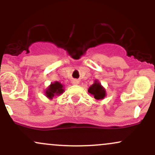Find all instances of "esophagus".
<instances>
[{
    "mask_svg": "<svg viewBox=\"0 0 155 155\" xmlns=\"http://www.w3.org/2000/svg\"><path fill=\"white\" fill-rule=\"evenodd\" d=\"M79 83V80H76V79H74L72 81V84H78Z\"/></svg>",
    "mask_w": 155,
    "mask_h": 155,
    "instance_id": "1",
    "label": "esophagus"
}]
</instances>
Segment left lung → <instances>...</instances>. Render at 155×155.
I'll return each mask as SVG.
<instances>
[{"mask_svg":"<svg viewBox=\"0 0 155 155\" xmlns=\"http://www.w3.org/2000/svg\"><path fill=\"white\" fill-rule=\"evenodd\" d=\"M88 92L93 95L94 97L97 100H101L103 99L106 96V91L103 87L101 86L100 83L95 81L92 86L90 87L88 90Z\"/></svg>","mask_w":155,"mask_h":155,"instance_id":"1","label":"left lung"}]
</instances>
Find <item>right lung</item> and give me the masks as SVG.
<instances>
[{
    "label": "right lung",
    "instance_id": "obj_1",
    "mask_svg": "<svg viewBox=\"0 0 155 155\" xmlns=\"http://www.w3.org/2000/svg\"><path fill=\"white\" fill-rule=\"evenodd\" d=\"M63 87V84H61L60 82L56 81V82L51 84L50 86L49 87V88H48L47 91H46V95H47L49 98L52 99L54 95H60L61 93H63L64 92Z\"/></svg>",
    "mask_w": 155,
    "mask_h": 155
}]
</instances>
